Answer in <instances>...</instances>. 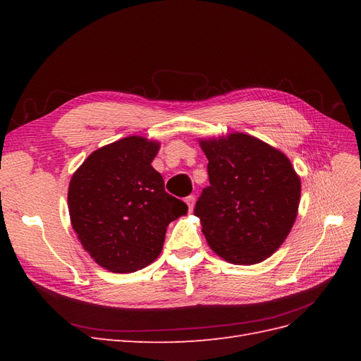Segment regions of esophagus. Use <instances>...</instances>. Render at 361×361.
<instances>
[{
    "mask_svg": "<svg viewBox=\"0 0 361 361\" xmlns=\"http://www.w3.org/2000/svg\"><path fill=\"white\" fill-rule=\"evenodd\" d=\"M185 203L188 204V209H190V212L194 209V203H195V197L194 195H188L187 199H185Z\"/></svg>",
    "mask_w": 361,
    "mask_h": 361,
    "instance_id": "1",
    "label": "esophagus"
}]
</instances>
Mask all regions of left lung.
<instances>
[{
  "instance_id": "8db88e82",
  "label": "left lung",
  "mask_w": 361,
  "mask_h": 361,
  "mask_svg": "<svg viewBox=\"0 0 361 361\" xmlns=\"http://www.w3.org/2000/svg\"><path fill=\"white\" fill-rule=\"evenodd\" d=\"M209 187L195 203L207 244L235 265H255L285 243L298 214L301 180L289 158L243 133L199 140Z\"/></svg>"
}]
</instances>
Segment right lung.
Returning <instances> with one entry per match:
<instances>
[{
    "mask_svg": "<svg viewBox=\"0 0 361 361\" xmlns=\"http://www.w3.org/2000/svg\"><path fill=\"white\" fill-rule=\"evenodd\" d=\"M159 141L130 135L97 149L73 173L68 206L73 231L97 265L126 274L162 250L167 226L188 206L164 190L152 167Z\"/></svg>",
    "mask_w": 361,
    "mask_h": 361,
    "instance_id": "right-lung-1",
    "label": "right lung"
}]
</instances>
